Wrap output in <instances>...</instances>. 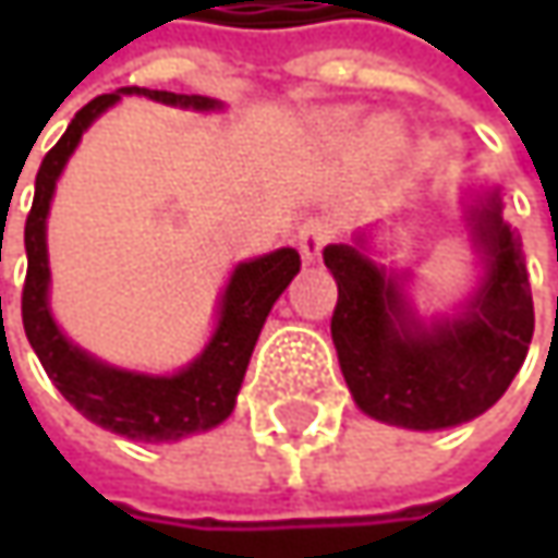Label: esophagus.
Returning <instances> with one entry per match:
<instances>
[{
	"mask_svg": "<svg viewBox=\"0 0 558 558\" xmlns=\"http://www.w3.org/2000/svg\"><path fill=\"white\" fill-rule=\"evenodd\" d=\"M329 239H332V226L326 223V220H319V217H311V220H304V223L298 226V247H301V257L307 264H313L323 254V247L329 245Z\"/></svg>",
	"mask_w": 558,
	"mask_h": 558,
	"instance_id": "34e87169",
	"label": "esophagus"
}]
</instances>
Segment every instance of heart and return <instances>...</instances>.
<instances>
[{"label": "heart", "instance_id": "obj_1", "mask_svg": "<svg viewBox=\"0 0 558 558\" xmlns=\"http://www.w3.org/2000/svg\"><path fill=\"white\" fill-rule=\"evenodd\" d=\"M329 126H332L335 133H354L356 120L354 114H332V118H329ZM375 142H378L381 148H397V145H400V130L391 126L388 120H381V123L375 126Z\"/></svg>", "mask_w": 558, "mask_h": 558}]
</instances>
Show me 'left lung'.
<instances>
[{
  "label": "left lung",
  "instance_id": "obj_1",
  "mask_svg": "<svg viewBox=\"0 0 558 558\" xmlns=\"http://www.w3.org/2000/svg\"><path fill=\"white\" fill-rule=\"evenodd\" d=\"M462 223L482 279L453 316H418L407 298L410 272L375 264L369 229H360L351 245L323 251L338 282L335 351L366 416L413 432L453 428L490 410L525 363L534 301L522 239L504 220L500 189L475 192Z\"/></svg>",
  "mask_w": 558,
  "mask_h": 558
}]
</instances>
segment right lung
I'll return each instance as SVG.
<instances>
[{
    "label": "right lung",
    "mask_w": 558,
    "mask_h": 558,
    "mask_svg": "<svg viewBox=\"0 0 558 558\" xmlns=\"http://www.w3.org/2000/svg\"><path fill=\"white\" fill-rule=\"evenodd\" d=\"M123 96H145L161 105L192 108V111L223 108V101L207 96H180L167 89L123 86L118 93L93 98L86 108L76 111L71 126L54 142V148L43 158L39 173H36L33 207L24 226L27 279H24L21 316H24L27 341L39 356L43 369L49 373L54 388L64 395L71 407L114 435L161 444V440H180L185 435L210 432L235 410V397L245 378L247 360L254 354L257 335L264 329L279 294L289 289V282L298 276L301 254L294 247H279L264 257L235 264L220 294L217 326L207 338L204 351L177 373L151 375L120 369L74 344L58 329L52 304H49L52 269H49L46 223H49L58 177L64 173L83 133Z\"/></svg>",
    "instance_id": "right-lung-1"
}]
</instances>
